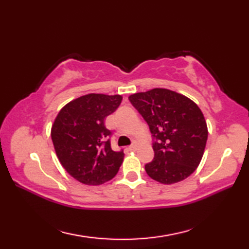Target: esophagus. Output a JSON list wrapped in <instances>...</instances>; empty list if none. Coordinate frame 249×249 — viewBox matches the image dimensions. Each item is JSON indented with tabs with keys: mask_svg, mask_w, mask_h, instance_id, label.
Returning <instances> with one entry per match:
<instances>
[{
	"mask_svg": "<svg viewBox=\"0 0 249 249\" xmlns=\"http://www.w3.org/2000/svg\"><path fill=\"white\" fill-rule=\"evenodd\" d=\"M137 146H138V145H137L136 143H133V144L128 146V150L129 151H136L137 150Z\"/></svg>",
	"mask_w": 249,
	"mask_h": 249,
	"instance_id": "esophagus-1",
	"label": "esophagus"
}]
</instances>
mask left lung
Masks as SVG:
<instances>
[{"label":"left lung","mask_w":249,"mask_h":249,"mask_svg":"<svg viewBox=\"0 0 249 249\" xmlns=\"http://www.w3.org/2000/svg\"><path fill=\"white\" fill-rule=\"evenodd\" d=\"M128 99L154 138V160L145 165L147 176L167 185L188 178L202 160L208 140L202 111L192 99L168 89L135 93Z\"/></svg>","instance_id":"left-lung-1"}]
</instances>
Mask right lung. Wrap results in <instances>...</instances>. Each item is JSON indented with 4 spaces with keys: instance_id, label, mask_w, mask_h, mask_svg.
<instances>
[{
    "instance_id": "1",
    "label": "right lung",
    "mask_w": 249,
    "mask_h": 249,
    "mask_svg": "<svg viewBox=\"0 0 249 249\" xmlns=\"http://www.w3.org/2000/svg\"><path fill=\"white\" fill-rule=\"evenodd\" d=\"M121 95L88 94L63 107L51 127V139L61 165L82 184H104L115 177L123 151L111 149L105 119L118 109Z\"/></svg>"
}]
</instances>
